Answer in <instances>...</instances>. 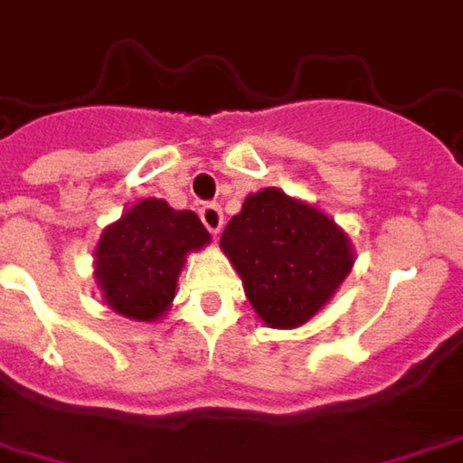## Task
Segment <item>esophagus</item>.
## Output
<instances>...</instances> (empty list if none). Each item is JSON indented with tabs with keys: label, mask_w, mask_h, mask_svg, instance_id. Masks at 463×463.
Listing matches in <instances>:
<instances>
[{
	"label": "esophagus",
	"mask_w": 463,
	"mask_h": 463,
	"mask_svg": "<svg viewBox=\"0 0 463 463\" xmlns=\"http://www.w3.org/2000/svg\"><path fill=\"white\" fill-rule=\"evenodd\" d=\"M200 218H203V222H205V228L213 235H218L220 228H222V210H220V205H215V203H207L203 210H200Z\"/></svg>",
	"instance_id": "1"
}]
</instances>
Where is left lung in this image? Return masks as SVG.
<instances>
[{"label": "left lung", "instance_id": "1", "mask_svg": "<svg viewBox=\"0 0 463 463\" xmlns=\"http://www.w3.org/2000/svg\"><path fill=\"white\" fill-rule=\"evenodd\" d=\"M220 245L258 317L281 329L311 319L352 269L347 235L317 207L273 187L245 197Z\"/></svg>", "mask_w": 463, "mask_h": 463}]
</instances>
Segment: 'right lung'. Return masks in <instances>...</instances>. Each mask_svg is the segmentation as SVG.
Masks as SVG:
<instances>
[{
	"label": "right lung",
	"mask_w": 463,
	"mask_h": 463,
	"mask_svg": "<svg viewBox=\"0 0 463 463\" xmlns=\"http://www.w3.org/2000/svg\"><path fill=\"white\" fill-rule=\"evenodd\" d=\"M210 241L190 210L162 200H141L100 235L96 279L109 307L124 317L152 322L175 298L184 256Z\"/></svg>",
	"instance_id": "add662e5"
}]
</instances>
